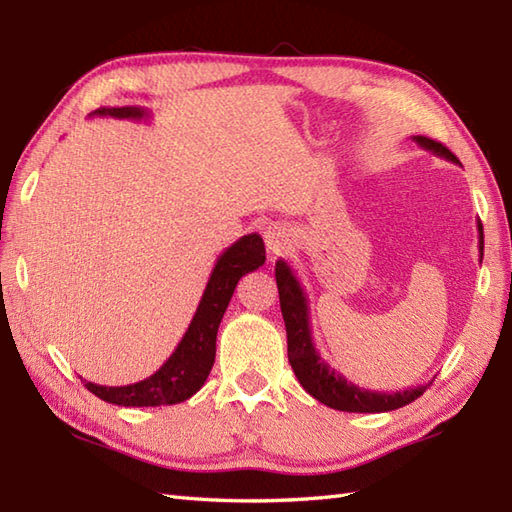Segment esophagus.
<instances>
[{"instance_id": "34e87169", "label": "esophagus", "mask_w": 512, "mask_h": 512, "mask_svg": "<svg viewBox=\"0 0 512 512\" xmlns=\"http://www.w3.org/2000/svg\"><path fill=\"white\" fill-rule=\"evenodd\" d=\"M264 239H266V248L270 250V253H273V255H279L281 250H286V248L290 246V242H292V233H290V228H288L286 224L273 222V224H268V226H266Z\"/></svg>"}]
</instances>
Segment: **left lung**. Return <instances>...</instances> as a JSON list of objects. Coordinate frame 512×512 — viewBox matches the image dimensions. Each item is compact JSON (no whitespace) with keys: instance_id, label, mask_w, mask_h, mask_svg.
<instances>
[{"instance_id":"obj_1","label":"left lung","mask_w":512,"mask_h":512,"mask_svg":"<svg viewBox=\"0 0 512 512\" xmlns=\"http://www.w3.org/2000/svg\"><path fill=\"white\" fill-rule=\"evenodd\" d=\"M413 140L422 147L436 154L440 158H447L455 165L460 160L455 158L451 151L438 140H431L427 136H413ZM480 231V257L484 255V231L482 224H477ZM275 277L279 288V303L281 314H284L286 334H288V361L292 365L301 387L308 391L312 398H317L323 405L339 411H354V413H380V411H394L409 405L416 398L424 394L427 385L409 387L405 391H394V394H380V391L363 389L350 383L343 374L336 372L334 367L319 354L317 345L312 341V328H310V308L306 292H303L297 275L292 268L279 259L275 264Z\"/></svg>"}]
</instances>
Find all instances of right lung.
<instances>
[{"label":"right lung","instance_id":"obj_1","mask_svg":"<svg viewBox=\"0 0 512 512\" xmlns=\"http://www.w3.org/2000/svg\"><path fill=\"white\" fill-rule=\"evenodd\" d=\"M90 116H112L129 118V121H149L151 112L136 105L125 107H101ZM266 262L264 239L257 233L239 237L233 246H228L217 257L211 270L209 284L204 288L200 306L184 332L182 341L167 358L158 372L132 385L105 387L96 383H85L94 396L118 407H160L178 405L189 400L195 391H200L204 380L209 378L215 361V339L217 328L231 301L237 281L246 273H253Z\"/></svg>","mask_w":512,"mask_h":512}]
</instances>
